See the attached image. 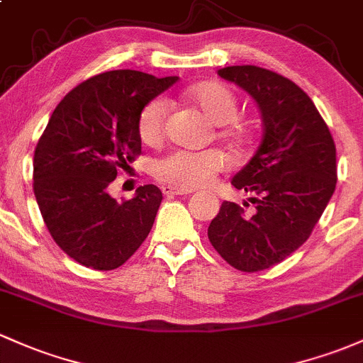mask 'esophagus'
Masks as SVG:
<instances>
[{"mask_svg":"<svg viewBox=\"0 0 363 363\" xmlns=\"http://www.w3.org/2000/svg\"><path fill=\"white\" fill-rule=\"evenodd\" d=\"M162 194H164L166 197L186 196V194H192V190H189V189H177V186H171V185H162Z\"/></svg>","mask_w":363,"mask_h":363,"instance_id":"esophagus-1","label":"esophagus"}]
</instances>
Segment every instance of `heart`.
Returning <instances> with one entry per match:
<instances>
[{"label":"heart","mask_w":363,"mask_h":363,"mask_svg":"<svg viewBox=\"0 0 363 363\" xmlns=\"http://www.w3.org/2000/svg\"><path fill=\"white\" fill-rule=\"evenodd\" d=\"M186 99L190 100L209 123L216 126H225L221 135L233 142H242L245 138L240 128L232 126L239 112L237 96L230 88L221 83H204L189 89ZM167 114V102L164 99H154L140 111L136 130L143 143L154 145L164 133V121ZM228 166V159L220 150H174L154 162V177L157 180L169 183L178 189H197L211 182L214 174Z\"/></svg>","instance_id":"heart-1"}]
</instances>
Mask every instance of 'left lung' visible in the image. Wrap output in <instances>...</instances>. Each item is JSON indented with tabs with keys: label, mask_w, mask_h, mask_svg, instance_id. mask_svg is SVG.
<instances>
[{
	"label": "left lung",
	"mask_w": 363,
	"mask_h": 363,
	"mask_svg": "<svg viewBox=\"0 0 363 363\" xmlns=\"http://www.w3.org/2000/svg\"><path fill=\"white\" fill-rule=\"evenodd\" d=\"M218 76L258 104L263 138L232 178L252 196L255 213L225 201L208 237L237 270H267L301 247L320 220L336 190V145L310 96L287 77L256 65H232Z\"/></svg>",
	"instance_id": "8db88e82"
}]
</instances>
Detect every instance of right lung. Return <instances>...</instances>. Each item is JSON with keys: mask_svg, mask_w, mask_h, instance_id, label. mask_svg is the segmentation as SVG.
<instances>
[{"mask_svg": "<svg viewBox=\"0 0 363 363\" xmlns=\"http://www.w3.org/2000/svg\"><path fill=\"white\" fill-rule=\"evenodd\" d=\"M177 81L130 69L102 72L53 111L34 152V196L53 240L77 263L114 270L149 235L161 190L138 186L119 202L108 186L142 152L140 111Z\"/></svg>", "mask_w": 363, "mask_h": 363, "instance_id": "1", "label": "right lung"}]
</instances>
